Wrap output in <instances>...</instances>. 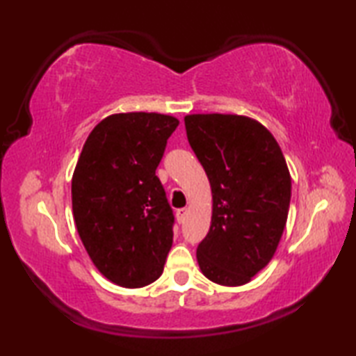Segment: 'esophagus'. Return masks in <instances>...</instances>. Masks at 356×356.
I'll list each match as a JSON object with an SVG mask.
<instances>
[{
  "instance_id": "34e87169",
  "label": "esophagus",
  "mask_w": 356,
  "mask_h": 356,
  "mask_svg": "<svg viewBox=\"0 0 356 356\" xmlns=\"http://www.w3.org/2000/svg\"><path fill=\"white\" fill-rule=\"evenodd\" d=\"M186 215H188V210L186 209H179L176 212V216H177V221L179 222H184L186 220Z\"/></svg>"
}]
</instances>
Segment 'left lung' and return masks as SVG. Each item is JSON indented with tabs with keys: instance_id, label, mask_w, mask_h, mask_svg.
I'll use <instances>...</instances> for the list:
<instances>
[{
	"instance_id": "obj_1",
	"label": "left lung",
	"mask_w": 356,
	"mask_h": 356,
	"mask_svg": "<svg viewBox=\"0 0 356 356\" xmlns=\"http://www.w3.org/2000/svg\"><path fill=\"white\" fill-rule=\"evenodd\" d=\"M186 138L212 188V222L197 245L206 278L243 286L275 254L291 204V174L273 135L238 114H188Z\"/></svg>"
}]
</instances>
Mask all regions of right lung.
<instances>
[{
	"mask_svg": "<svg viewBox=\"0 0 356 356\" xmlns=\"http://www.w3.org/2000/svg\"><path fill=\"white\" fill-rule=\"evenodd\" d=\"M177 125L159 113L111 114L89 134L76 161V231L99 272L118 286L144 287L163 273L174 215L155 170Z\"/></svg>",
	"mask_w": 356,
	"mask_h": 356,
	"instance_id": "obj_1",
	"label": "right lung"
}]
</instances>
